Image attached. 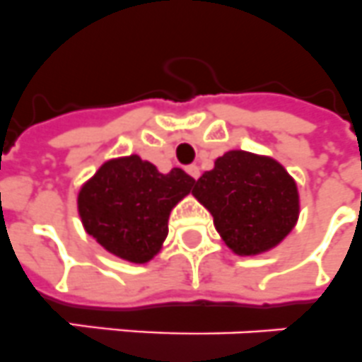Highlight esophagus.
I'll return each mask as SVG.
<instances>
[{"mask_svg": "<svg viewBox=\"0 0 362 362\" xmlns=\"http://www.w3.org/2000/svg\"><path fill=\"white\" fill-rule=\"evenodd\" d=\"M187 173H189V175L193 176V178H195V180H197V178H199V176H200L199 165H197V163H193V165H189V167H187Z\"/></svg>", "mask_w": 362, "mask_h": 362, "instance_id": "obj_1", "label": "esophagus"}]
</instances>
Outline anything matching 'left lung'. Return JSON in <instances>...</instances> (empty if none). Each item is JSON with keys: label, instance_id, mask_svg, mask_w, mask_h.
Listing matches in <instances>:
<instances>
[{"label": "left lung", "instance_id": "left-lung-1", "mask_svg": "<svg viewBox=\"0 0 362 362\" xmlns=\"http://www.w3.org/2000/svg\"><path fill=\"white\" fill-rule=\"evenodd\" d=\"M193 197L238 256H261L284 241L300 217L298 184L272 156L233 148L197 180Z\"/></svg>", "mask_w": 362, "mask_h": 362}]
</instances>
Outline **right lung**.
Wrapping results in <instances>:
<instances>
[{
    "mask_svg": "<svg viewBox=\"0 0 362 362\" xmlns=\"http://www.w3.org/2000/svg\"><path fill=\"white\" fill-rule=\"evenodd\" d=\"M195 186L175 167L163 175L138 154L106 160L77 193L84 230L108 254L144 265L162 250L169 215Z\"/></svg>",
    "mask_w": 362,
    "mask_h": 362,
    "instance_id": "right-lung-1",
    "label": "right lung"
}]
</instances>
